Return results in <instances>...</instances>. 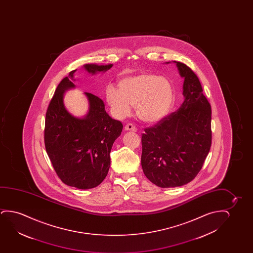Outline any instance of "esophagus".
Instances as JSON below:
<instances>
[{
	"label": "esophagus",
	"instance_id": "1",
	"mask_svg": "<svg viewBox=\"0 0 253 253\" xmlns=\"http://www.w3.org/2000/svg\"><path fill=\"white\" fill-rule=\"evenodd\" d=\"M125 130L127 131H133L135 132L137 130V128H135V126L132 124H128V125H125Z\"/></svg>",
	"mask_w": 253,
	"mask_h": 253
}]
</instances>
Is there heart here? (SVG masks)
Returning <instances> with one entry per match:
<instances>
[{"instance_id":"1","label":"heart","mask_w":253,"mask_h":253,"mask_svg":"<svg viewBox=\"0 0 253 253\" xmlns=\"http://www.w3.org/2000/svg\"><path fill=\"white\" fill-rule=\"evenodd\" d=\"M105 94L116 118L127 117L132 105L135 106L137 117L147 123H156L165 118L175 97L170 80L153 73L127 77L119 82V90L109 85Z\"/></svg>"}]
</instances>
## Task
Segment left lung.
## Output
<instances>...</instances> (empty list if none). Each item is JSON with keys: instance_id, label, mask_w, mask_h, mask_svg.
I'll return each instance as SVG.
<instances>
[{"instance_id": "left-lung-1", "label": "left lung", "mask_w": 253, "mask_h": 253, "mask_svg": "<svg viewBox=\"0 0 253 253\" xmlns=\"http://www.w3.org/2000/svg\"><path fill=\"white\" fill-rule=\"evenodd\" d=\"M176 64L183 78L184 102L142 135V168L160 187L183 186L201 171L211 144V105L196 74Z\"/></svg>"}]
</instances>
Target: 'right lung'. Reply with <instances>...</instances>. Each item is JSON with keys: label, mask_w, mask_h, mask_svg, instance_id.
<instances>
[{"label": "right lung", "mask_w": 253, "mask_h": 253, "mask_svg": "<svg viewBox=\"0 0 253 253\" xmlns=\"http://www.w3.org/2000/svg\"><path fill=\"white\" fill-rule=\"evenodd\" d=\"M112 64H86L90 74L104 73ZM70 72L55 90L50 101L45 121V146L52 167L59 179L70 187L90 189L98 186L107 175L111 165V148L121 135L123 125L104 110L102 99L84 92L89 111L77 118L66 110L63 102L66 90L75 88L74 73Z\"/></svg>", "instance_id": "right-lung-1"}]
</instances>
